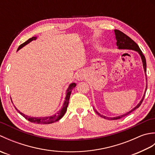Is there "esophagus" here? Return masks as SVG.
Returning <instances> with one entry per match:
<instances>
[{
    "mask_svg": "<svg viewBox=\"0 0 155 155\" xmlns=\"http://www.w3.org/2000/svg\"><path fill=\"white\" fill-rule=\"evenodd\" d=\"M84 78H85V74L83 71H80L79 72H78L77 75H76V79H77L78 81H83Z\"/></svg>",
    "mask_w": 155,
    "mask_h": 155,
    "instance_id": "1",
    "label": "esophagus"
}]
</instances>
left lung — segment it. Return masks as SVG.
<instances>
[{
  "label": "left lung",
  "instance_id": "1",
  "mask_svg": "<svg viewBox=\"0 0 155 155\" xmlns=\"http://www.w3.org/2000/svg\"><path fill=\"white\" fill-rule=\"evenodd\" d=\"M114 34H115V37H116V40H117V46L118 47V49H129V50H133V51H135L139 52V54H140V57H141V59H142L143 64V68H144V72H145V75H146V77H147V74H146V71H147V62H146L145 57H144V54H143L142 51H141V50L140 49L139 46H138V45L134 41H133L132 39H131L129 37H128L127 35H125L124 33H123V32L120 31L119 30H117V29H115V30H114ZM146 80H147V78H146ZM147 89V84H146L145 91H144V95H143V97L142 98V99L140 100V101L139 102V104H138L135 107H134L132 110H130V111L127 112V113H125L124 114L120 115V116H118V117H106V116H104V115L101 114L99 113H98V111H97L95 109H94V111L96 112V113L98 115H99L101 117L104 118V119H107V120H117V119H120V118H121L127 116L128 114H129L130 113H132L133 111H134V110H136L137 108H138L140 106V104H142L143 101L144 100V96H145V93H146Z\"/></svg>",
  "mask_w": 155,
  "mask_h": 155
}]
</instances>
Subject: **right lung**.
Listing matches in <instances>:
<instances>
[{
    "label": "right lung",
    "instance_id": "1",
    "mask_svg": "<svg viewBox=\"0 0 155 155\" xmlns=\"http://www.w3.org/2000/svg\"><path fill=\"white\" fill-rule=\"evenodd\" d=\"M37 39V37H33L31 38H29L28 40H27L26 42H25L24 43H22L21 45L18 48V50H20V49L22 48L23 47H25V45H27L28 44L29 42H31L32 41H34ZM76 87V84L75 83H71L70 85L68 86V88L67 90V93H66V97H65V100L63 103V105H62V107L61 108V110H59L57 113H56L52 115V116H49V117H29L28 115H25V114H23L21 112H20L17 108H16L15 107V108H16V110H17L18 113L21 114L23 117H25L26 119H27L28 121L31 122V123H37V124H51L53 123L56 121H58V120H60L61 118L64 116L66 111L67 110V107H68V102L69 99H70V97H71V94L72 88H74Z\"/></svg>",
    "mask_w": 155,
    "mask_h": 155
}]
</instances>
